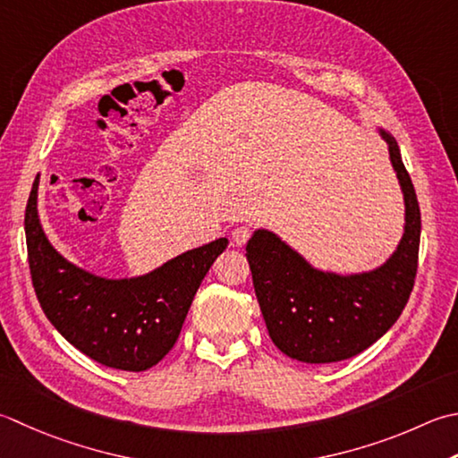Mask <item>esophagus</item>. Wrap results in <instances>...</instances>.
Segmentation results:
<instances>
[{
    "label": "esophagus",
    "instance_id": "esophagus-1",
    "mask_svg": "<svg viewBox=\"0 0 458 458\" xmlns=\"http://www.w3.org/2000/svg\"><path fill=\"white\" fill-rule=\"evenodd\" d=\"M250 236H252V230H250L248 226H238V228H234V232H232V240H234L236 246H244L250 240Z\"/></svg>",
    "mask_w": 458,
    "mask_h": 458
}]
</instances>
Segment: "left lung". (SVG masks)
Masks as SVG:
<instances>
[{
    "mask_svg": "<svg viewBox=\"0 0 458 458\" xmlns=\"http://www.w3.org/2000/svg\"><path fill=\"white\" fill-rule=\"evenodd\" d=\"M379 132L405 200V230L387 262L361 274L321 272L270 230H256L246 246L267 334L292 360L334 363L361 353L387 334L413 292L420 210L399 145Z\"/></svg>",
    "mask_w": 458,
    "mask_h": 458,
    "instance_id": "left-lung-1",
    "label": "left lung"
}]
</instances>
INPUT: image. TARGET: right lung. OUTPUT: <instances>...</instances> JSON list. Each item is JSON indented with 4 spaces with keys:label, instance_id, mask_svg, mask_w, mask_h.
I'll list each match as a JSON object with an SVG mask.
<instances>
[{
    "label": "right lung",
    "instance_id": "add662e5",
    "mask_svg": "<svg viewBox=\"0 0 458 458\" xmlns=\"http://www.w3.org/2000/svg\"><path fill=\"white\" fill-rule=\"evenodd\" d=\"M38 186L35 178L25 208V240L43 313L97 363L121 371L150 369L176 344L194 293L228 240L188 250L145 276L109 280L71 264L51 246L39 222Z\"/></svg>",
    "mask_w": 458,
    "mask_h": 458
}]
</instances>
